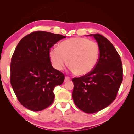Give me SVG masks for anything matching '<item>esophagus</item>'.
I'll return each mask as SVG.
<instances>
[{
    "instance_id": "1",
    "label": "esophagus",
    "mask_w": 134,
    "mask_h": 134,
    "mask_svg": "<svg viewBox=\"0 0 134 134\" xmlns=\"http://www.w3.org/2000/svg\"><path fill=\"white\" fill-rule=\"evenodd\" d=\"M70 80V78L69 77H65V79H64V81L65 82H66V81H69Z\"/></svg>"
}]
</instances>
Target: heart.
I'll list each match as a JSON object with an SVG mask.
<instances>
[{
  "instance_id": "heart-1",
  "label": "heart",
  "mask_w": 134,
  "mask_h": 134,
  "mask_svg": "<svg viewBox=\"0 0 134 134\" xmlns=\"http://www.w3.org/2000/svg\"><path fill=\"white\" fill-rule=\"evenodd\" d=\"M49 57L54 67L62 70L68 64L71 70L79 75L90 73L98 62L100 48L96 42L85 38H72L61 42L58 47L49 50Z\"/></svg>"
}]
</instances>
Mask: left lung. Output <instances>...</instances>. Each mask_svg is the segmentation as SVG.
I'll list each match as a JSON object with an SVG mask.
<instances>
[{
	"instance_id": "8db88e82",
	"label": "left lung",
	"mask_w": 134,
	"mask_h": 134,
	"mask_svg": "<svg viewBox=\"0 0 134 134\" xmlns=\"http://www.w3.org/2000/svg\"><path fill=\"white\" fill-rule=\"evenodd\" d=\"M89 36H93L98 44L99 60L90 73L72 79V97L80 110L94 113L106 108L116 99L123 80V69L119 54L107 38L99 34Z\"/></svg>"
}]
</instances>
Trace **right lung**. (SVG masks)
<instances>
[{
    "label": "right lung",
    "mask_w": 134,
    "mask_h": 134,
    "mask_svg": "<svg viewBox=\"0 0 134 134\" xmlns=\"http://www.w3.org/2000/svg\"><path fill=\"white\" fill-rule=\"evenodd\" d=\"M66 37L38 31L18 43L10 63V83L21 105L35 112L54 102L53 90L64 80V74L52 66L49 50Z\"/></svg>",
    "instance_id": "right-lung-1"
}]
</instances>
